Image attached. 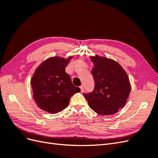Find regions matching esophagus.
<instances>
[{"instance_id": "esophagus-1", "label": "esophagus", "mask_w": 158, "mask_h": 158, "mask_svg": "<svg viewBox=\"0 0 158 158\" xmlns=\"http://www.w3.org/2000/svg\"><path fill=\"white\" fill-rule=\"evenodd\" d=\"M80 91H81V92H84V85H81V86L80 87Z\"/></svg>"}]
</instances>
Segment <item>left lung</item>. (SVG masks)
<instances>
[{
  "mask_svg": "<svg viewBox=\"0 0 158 158\" xmlns=\"http://www.w3.org/2000/svg\"><path fill=\"white\" fill-rule=\"evenodd\" d=\"M94 67L93 92L84 94L90 108L101 115L116 113L125 106L131 91L125 70L117 62L98 55L90 56Z\"/></svg>",
  "mask_w": 158,
  "mask_h": 158,
  "instance_id": "8db88e82",
  "label": "left lung"
}]
</instances>
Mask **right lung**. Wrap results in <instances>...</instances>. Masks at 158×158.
Instances as JSON below:
<instances>
[{
	"mask_svg": "<svg viewBox=\"0 0 158 158\" xmlns=\"http://www.w3.org/2000/svg\"><path fill=\"white\" fill-rule=\"evenodd\" d=\"M73 59L54 56L38 66L31 77L33 99L37 106L49 113H57L69 106L73 95L80 89L72 83L65 68Z\"/></svg>",
	"mask_w": 158,
	"mask_h": 158,
	"instance_id": "right-lung-1",
	"label": "right lung"
}]
</instances>
